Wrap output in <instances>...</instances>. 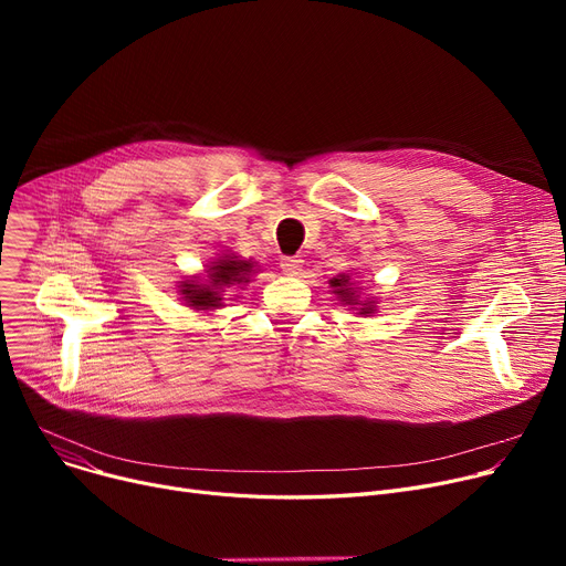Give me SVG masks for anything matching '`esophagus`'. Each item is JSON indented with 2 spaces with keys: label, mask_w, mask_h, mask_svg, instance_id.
I'll return each instance as SVG.
<instances>
[{
  "label": "esophagus",
  "mask_w": 566,
  "mask_h": 566,
  "mask_svg": "<svg viewBox=\"0 0 566 566\" xmlns=\"http://www.w3.org/2000/svg\"><path fill=\"white\" fill-rule=\"evenodd\" d=\"M280 265H282V271H284L286 275H301V271H303V259H301V256H284V259L280 261Z\"/></svg>",
  "instance_id": "obj_1"
}]
</instances>
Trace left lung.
Returning a JSON list of instances; mask_svg holds the SVG:
<instances>
[{
  "mask_svg": "<svg viewBox=\"0 0 566 566\" xmlns=\"http://www.w3.org/2000/svg\"><path fill=\"white\" fill-rule=\"evenodd\" d=\"M331 284H333V286H337V289H335V293L339 295L342 303H348V305H360V301L355 298V293L346 289V284H348L346 275H342V280H333ZM371 312H374V305H371L369 301H365V303H363V307H360V314H371Z\"/></svg>",
  "mask_w": 566,
  "mask_h": 566,
  "instance_id": "obj_1",
  "label": "left lung"
}]
</instances>
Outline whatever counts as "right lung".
I'll use <instances>...</instances> for the list:
<instances>
[{"mask_svg": "<svg viewBox=\"0 0 566 566\" xmlns=\"http://www.w3.org/2000/svg\"><path fill=\"white\" fill-rule=\"evenodd\" d=\"M218 265H211V282L208 284H188L184 282V295L186 301L195 310H211L222 303L224 286L250 282L248 275L252 273V263L238 256H224L216 261Z\"/></svg>", "mask_w": 566, "mask_h": 566, "instance_id": "1", "label": "right lung"}]
</instances>
